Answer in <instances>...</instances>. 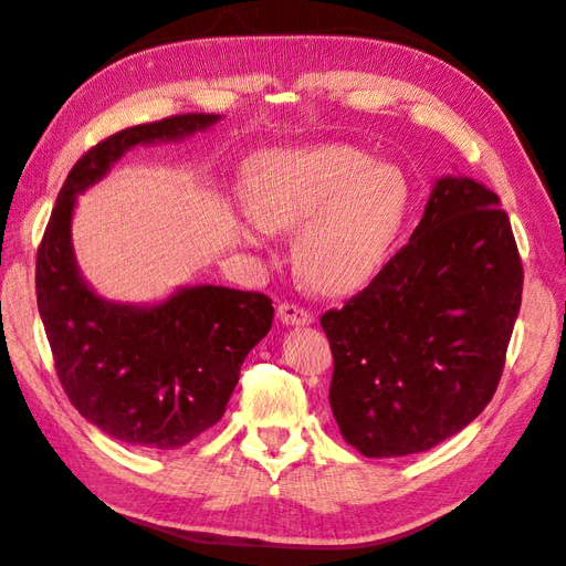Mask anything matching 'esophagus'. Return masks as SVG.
<instances>
[{
  "mask_svg": "<svg viewBox=\"0 0 566 566\" xmlns=\"http://www.w3.org/2000/svg\"><path fill=\"white\" fill-rule=\"evenodd\" d=\"M279 318L285 325H310L314 316L304 310V306H297L293 302H283L279 304Z\"/></svg>",
  "mask_w": 566,
  "mask_h": 566,
  "instance_id": "1",
  "label": "esophagus"
}]
</instances>
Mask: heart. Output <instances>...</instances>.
Masks as SVG:
<instances>
[{
    "instance_id": "b5f03b06",
    "label": "heart",
    "mask_w": 566,
    "mask_h": 566,
    "mask_svg": "<svg viewBox=\"0 0 566 566\" xmlns=\"http://www.w3.org/2000/svg\"><path fill=\"white\" fill-rule=\"evenodd\" d=\"M245 198L254 219L243 241L260 245L266 229L302 224L295 264L325 293L368 281L408 214L401 169L352 146L260 153L245 169Z\"/></svg>"
}]
</instances>
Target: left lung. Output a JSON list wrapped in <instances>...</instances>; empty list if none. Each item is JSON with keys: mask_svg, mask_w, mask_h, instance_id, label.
<instances>
[{"mask_svg": "<svg viewBox=\"0 0 566 566\" xmlns=\"http://www.w3.org/2000/svg\"><path fill=\"white\" fill-rule=\"evenodd\" d=\"M524 271L501 200L437 179L410 241L368 287L321 316L331 408L366 458L430 451L468 427L501 382Z\"/></svg>", "mask_w": 566, "mask_h": 566, "instance_id": "left-lung-1", "label": "left lung"}]
</instances>
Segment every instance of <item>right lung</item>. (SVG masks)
<instances>
[{
	"label": "right lung",
	"instance_id": "obj_1",
	"mask_svg": "<svg viewBox=\"0 0 566 566\" xmlns=\"http://www.w3.org/2000/svg\"><path fill=\"white\" fill-rule=\"evenodd\" d=\"M221 115L186 113L98 142L61 186L38 250V310L59 380L82 418L144 449H179L224 416L271 300L221 285L179 287L150 306L104 300L82 279L71 221L77 196L139 144L181 142Z\"/></svg>",
	"mask_w": 566,
	"mask_h": 566
}]
</instances>
